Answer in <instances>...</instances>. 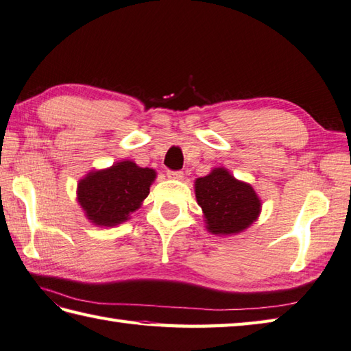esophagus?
Masks as SVG:
<instances>
[{"instance_id": "obj_1", "label": "esophagus", "mask_w": 351, "mask_h": 351, "mask_svg": "<svg viewBox=\"0 0 351 351\" xmlns=\"http://www.w3.org/2000/svg\"><path fill=\"white\" fill-rule=\"evenodd\" d=\"M167 176L170 178V180H182L184 173L181 170H169L167 171Z\"/></svg>"}]
</instances>
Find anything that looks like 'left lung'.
<instances>
[{
  "instance_id": "8db88e82",
  "label": "left lung",
  "mask_w": 351,
  "mask_h": 351,
  "mask_svg": "<svg viewBox=\"0 0 351 351\" xmlns=\"http://www.w3.org/2000/svg\"><path fill=\"white\" fill-rule=\"evenodd\" d=\"M195 193L211 234L228 236L242 232L257 221L262 208V202L251 185L237 181L223 167L197 178Z\"/></svg>"
}]
</instances>
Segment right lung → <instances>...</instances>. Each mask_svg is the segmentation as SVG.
<instances>
[{"mask_svg":"<svg viewBox=\"0 0 351 351\" xmlns=\"http://www.w3.org/2000/svg\"><path fill=\"white\" fill-rule=\"evenodd\" d=\"M155 176V170L138 167L134 161L115 162L109 169L89 171L79 181L77 201L94 225H119L140 208Z\"/></svg>","mask_w":351,"mask_h":351,"instance_id":"add662e5","label":"right lung"}]
</instances>
